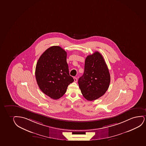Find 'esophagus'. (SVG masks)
Here are the masks:
<instances>
[{
	"label": "esophagus",
	"instance_id": "obj_1",
	"mask_svg": "<svg viewBox=\"0 0 146 146\" xmlns=\"http://www.w3.org/2000/svg\"><path fill=\"white\" fill-rule=\"evenodd\" d=\"M74 82H76L78 81V78H74Z\"/></svg>",
	"mask_w": 146,
	"mask_h": 146
}]
</instances>
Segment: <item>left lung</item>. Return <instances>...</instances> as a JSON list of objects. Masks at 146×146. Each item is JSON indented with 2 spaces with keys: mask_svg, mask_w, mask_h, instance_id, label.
<instances>
[{
  "mask_svg": "<svg viewBox=\"0 0 146 146\" xmlns=\"http://www.w3.org/2000/svg\"><path fill=\"white\" fill-rule=\"evenodd\" d=\"M110 74L103 57L99 52H94L86 58L84 74L78 83L83 97L93 101L105 93L110 85Z\"/></svg>",
  "mask_w": 146,
  "mask_h": 146,
  "instance_id": "left-lung-1",
  "label": "left lung"
}]
</instances>
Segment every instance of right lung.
I'll return each mask as SVG.
<instances>
[{"mask_svg":"<svg viewBox=\"0 0 146 146\" xmlns=\"http://www.w3.org/2000/svg\"><path fill=\"white\" fill-rule=\"evenodd\" d=\"M66 55L61 47L52 46L43 52L36 65L35 78L39 88L54 100L62 97L74 81L70 76Z\"/></svg>","mask_w":146,"mask_h":146,"instance_id":"right-lung-1","label":"right lung"}]
</instances>
